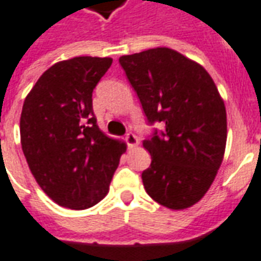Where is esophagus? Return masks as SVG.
Masks as SVG:
<instances>
[{
  "label": "esophagus",
  "mask_w": 261,
  "mask_h": 261,
  "mask_svg": "<svg viewBox=\"0 0 261 261\" xmlns=\"http://www.w3.org/2000/svg\"><path fill=\"white\" fill-rule=\"evenodd\" d=\"M125 140H126V143H128L129 147H136L139 144V139L136 138V135H133V133H128Z\"/></svg>",
  "instance_id": "1"
}]
</instances>
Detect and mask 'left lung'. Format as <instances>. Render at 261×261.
I'll return each mask as SVG.
<instances>
[{
	"label": "left lung",
	"mask_w": 261,
	"mask_h": 261,
	"mask_svg": "<svg viewBox=\"0 0 261 261\" xmlns=\"http://www.w3.org/2000/svg\"><path fill=\"white\" fill-rule=\"evenodd\" d=\"M149 122L165 123L143 140L151 164L144 189L161 206L189 208L210 189L227 144V111L220 91L200 64L168 47L119 57Z\"/></svg>",
	"instance_id": "8db88e82"
}]
</instances>
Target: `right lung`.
<instances>
[{
    "instance_id": "1",
    "label": "right lung",
    "mask_w": 261,
    "mask_h": 261,
    "mask_svg": "<svg viewBox=\"0 0 261 261\" xmlns=\"http://www.w3.org/2000/svg\"><path fill=\"white\" fill-rule=\"evenodd\" d=\"M112 58L73 57L40 76L20 114V143L34 179L57 204L86 210L101 201L126 143L97 125L91 94Z\"/></svg>"
}]
</instances>
